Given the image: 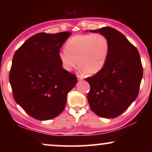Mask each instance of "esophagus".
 I'll list each match as a JSON object with an SVG mask.
<instances>
[{"instance_id": "esophagus-1", "label": "esophagus", "mask_w": 152, "mask_h": 152, "mask_svg": "<svg viewBox=\"0 0 152 152\" xmlns=\"http://www.w3.org/2000/svg\"><path fill=\"white\" fill-rule=\"evenodd\" d=\"M77 80L79 81H81V80H83V77H82V76H80V75H77Z\"/></svg>"}]
</instances>
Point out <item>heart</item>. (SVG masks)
Returning a JSON list of instances; mask_svg holds the SVG:
<instances>
[{"instance_id":"heart-1","label":"heart","mask_w":152,"mask_h":152,"mask_svg":"<svg viewBox=\"0 0 152 152\" xmlns=\"http://www.w3.org/2000/svg\"><path fill=\"white\" fill-rule=\"evenodd\" d=\"M109 53V39L104 34H77L66 41L65 50L58 53V57L66 71H71L78 64L81 74L93 75L104 68Z\"/></svg>"}]
</instances>
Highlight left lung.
<instances>
[{
    "label": "left lung",
    "instance_id": "1",
    "mask_svg": "<svg viewBox=\"0 0 152 152\" xmlns=\"http://www.w3.org/2000/svg\"><path fill=\"white\" fill-rule=\"evenodd\" d=\"M89 31L104 34L109 39L110 53L102 69L86 78L91 86L88 102L97 115L116 118L138 97L143 74L140 55L136 48L115 29L104 27Z\"/></svg>",
    "mask_w": 152,
    "mask_h": 152
}]
</instances>
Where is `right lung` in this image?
<instances>
[{
    "label": "right lung",
    "instance_id": "add662e5",
    "mask_svg": "<svg viewBox=\"0 0 152 152\" xmlns=\"http://www.w3.org/2000/svg\"><path fill=\"white\" fill-rule=\"evenodd\" d=\"M71 32H41L14 53L10 82L16 102L31 117L48 120L65 108L67 95L77 82L62 67L58 53Z\"/></svg>",
    "mask_w": 152,
    "mask_h": 152
}]
</instances>
